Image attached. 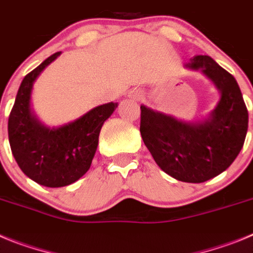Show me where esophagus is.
<instances>
[{
  "label": "esophagus",
  "mask_w": 253,
  "mask_h": 253,
  "mask_svg": "<svg viewBox=\"0 0 253 253\" xmlns=\"http://www.w3.org/2000/svg\"><path fill=\"white\" fill-rule=\"evenodd\" d=\"M136 97H138V95H136Z\"/></svg>",
  "instance_id": "obj_1"
}]
</instances>
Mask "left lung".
<instances>
[{
  "instance_id": "left-lung-1",
  "label": "left lung",
  "mask_w": 253,
  "mask_h": 253,
  "mask_svg": "<svg viewBox=\"0 0 253 253\" xmlns=\"http://www.w3.org/2000/svg\"><path fill=\"white\" fill-rule=\"evenodd\" d=\"M184 68L199 70L219 92L206 118L181 120L141 106L143 143L163 171L185 183H204L231 166L245 142L249 112L237 82L211 56L195 55Z\"/></svg>"
}]
</instances>
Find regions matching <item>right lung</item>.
Segmentation results:
<instances>
[{"label":"right lung","mask_w":253,"mask_h":253,"mask_svg":"<svg viewBox=\"0 0 253 253\" xmlns=\"http://www.w3.org/2000/svg\"><path fill=\"white\" fill-rule=\"evenodd\" d=\"M60 54L49 56L25 77L8 117L16 163L31 180L47 188L70 185L89 170L102 126L118 106L110 102L60 127L45 126L31 110V93L38 77Z\"/></svg>","instance_id":"1"}]
</instances>
